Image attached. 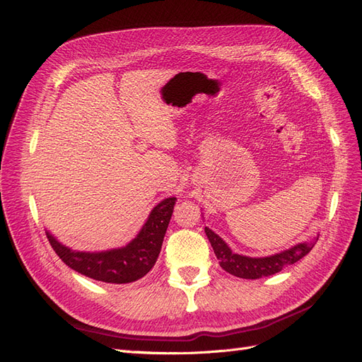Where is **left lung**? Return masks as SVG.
<instances>
[{
    "mask_svg": "<svg viewBox=\"0 0 362 362\" xmlns=\"http://www.w3.org/2000/svg\"><path fill=\"white\" fill-rule=\"evenodd\" d=\"M205 234L208 240H210L221 267L225 272L231 273V275L243 278V279H258L262 276L275 275V273L281 272L286 266L294 264V262H298L300 258H303L314 247L317 240H319V237H315L313 242L299 243L287 250L279 252V254L254 258V257L234 254L231 247H229L221 237L206 226H205Z\"/></svg>",
    "mask_w": 362,
    "mask_h": 362,
    "instance_id": "obj_1",
    "label": "left lung"
}]
</instances>
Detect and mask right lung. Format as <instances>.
Here are the masks:
<instances>
[{"label":"right lung","mask_w":362,"mask_h":362,"mask_svg":"<svg viewBox=\"0 0 362 362\" xmlns=\"http://www.w3.org/2000/svg\"><path fill=\"white\" fill-rule=\"evenodd\" d=\"M177 198H168L152 208L139 234L122 247L80 252L62 245L51 233L47 237L64 264L81 275L108 284H128L144 278L154 267Z\"/></svg>","instance_id":"right-lung-1"}]
</instances>
